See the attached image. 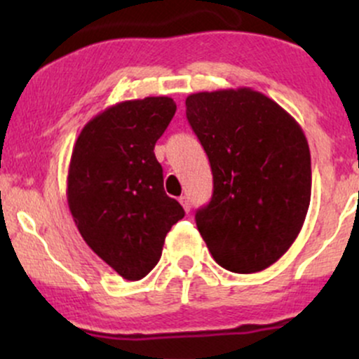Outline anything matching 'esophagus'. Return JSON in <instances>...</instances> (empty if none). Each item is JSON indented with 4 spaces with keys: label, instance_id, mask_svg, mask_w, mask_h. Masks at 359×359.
<instances>
[{
    "label": "esophagus",
    "instance_id": "34e87169",
    "mask_svg": "<svg viewBox=\"0 0 359 359\" xmlns=\"http://www.w3.org/2000/svg\"><path fill=\"white\" fill-rule=\"evenodd\" d=\"M180 204H182V208L185 209V212L191 211V199H189L187 196H180Z\"/></svg>",
    "mask_w": 359,
    "mask_h": 359
}]
</instances>
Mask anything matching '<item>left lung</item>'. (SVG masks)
<instances>
[{
    "mask_svg": "<svg viewBox=\"0 0 359 359\" xmlns=\"http://www.w3.org/2000/svg\"><path fill=\"white\" fill-rule=\"evenodd\" d=\"M212 170L211 203L196 224L222 269H269L299 236L311 204V151L282 106L250 88L196 93L185 100Z\"/></svg>",
    "mask_w": 359,
    "mask_h": 359,
    "instance_id": "obj_1",
    "label": "left lung"
}]
</instances>
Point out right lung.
Segmentation results:
<instances>
[{"label":"right lung","mask_w":359,"mask_h":359,"mask_svg":"<svg viewBox=\"0 0 359 359\" xmlns=\"http://www.w3.org/2000/svg\"><path fill=\"white\" fill-rule=\"evenodd\" d=\"M172 97L123 101L96 114L74 145L67 203L88 246L126 280H140L162 257L182 205L163 189L154 154L175 114Z\"/></svg>","instance_id":"1"}]
</instances>
